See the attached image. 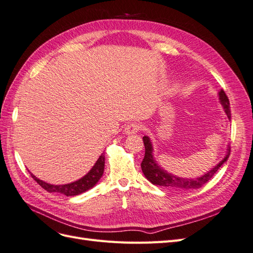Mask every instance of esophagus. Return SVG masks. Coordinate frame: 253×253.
I'll return each instance as SVG.
<instances>
[{
    "mask_svg": "<svg viewBox=\"0 0 253 253\" xmlns=\"http://www.w3.org/2000/svg\"><path fill=\"white\" fill-rule=\"evenodd\" d=\"M141 129V125L137 124V122H133V124H129L126 126L125 128V133L129 135V134H136L138 133Z\"/></svg>",
    "mask_w": 253,
    "mask_h": 253,
    "instance_id": "34e87169",
    "label": "esophagus"
}]
</instances>
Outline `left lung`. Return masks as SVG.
<instances>
[{"label": "left lung", "mask_w": 253, "mask_h": 253, "mask_svg": "<svg viewBox=\"0 0 253 253\" xmlns=\"http://www.w3.org/2000/svg\"><path fill=\"white\" fill-rule=\"evenodd\" d=\"M218 99H219L220 104L223 105L227 117L229 118V120H230L231 119L230 103H229V99L223 89H220L218 91ZM142 140L145 148V153H144V158L141 163V170L144 176L147 177V179L150 182L153 183V185L158 186V187H164L170 190H175V191H190V190L201 188L207 181H209L212 178V176L215 174L219 168L227 162L229 155H230V147L228 145L225 157L221 159L215 167L212 168L211 170H209L204 175L200 176V177L183 178L164 170L163 168L157 164V162L154 158V155H153L154 154V153H153L154 151H153V144L149 136H143Z\"/></svg>", "instance_id": "8db88e82"}]
</instances>
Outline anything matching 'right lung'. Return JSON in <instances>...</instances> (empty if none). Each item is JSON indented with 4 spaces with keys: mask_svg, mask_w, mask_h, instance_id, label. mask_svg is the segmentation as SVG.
Masks as SVG:
<instances>
[{
    "mask_svg": "<svg viewBox=\"0 0 253 253\" xmlns=\"http://www.w3.org/2000/svg\"><path fill=\"white\" fill-rule=\"evenodd\" d=\"M104 164L105 157L104 154H101L86 175H84L83 177H81L78 180L73 181L71 183H66V185H50L48 182H45L39 178H37L34 174H32V176L44 190L47 191V192H57L65 196H75L84 193L85 191L91 189L96 185L103 175Z\"/></svg>",
    "mask_w": 253,
    "mask_h": 253,
    "instance_id": "add662e5",
    "label": "right lung"
}]
</instances>
